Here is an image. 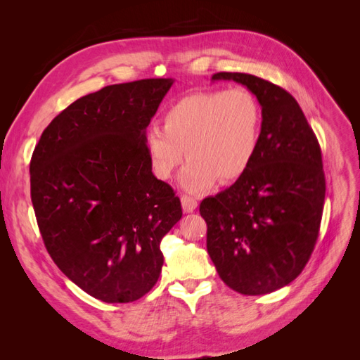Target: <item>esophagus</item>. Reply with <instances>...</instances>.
Returning <instances> with one entry per match:
<instances>
[{
    "label": "esophagus",
    "mask_w": 360,
    "mask_h": 360,
    "mask_svg": "<svg viewBox=\"0 0 360 360\" xmlns=\"http://www.w3.org/2000/svg\"><path fill=\"white\" fill-rule=\"evenodd\" d=\"M180 200H181V207H183L184 213H192L195 209H197V205H198L197 200L189 197V195H181Z\"/></svg>",
    "instance_id": "esophagus-1"
}]
</instances>
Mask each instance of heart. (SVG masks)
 <instances>
[{
    "mask_svg": "<svg viewBox=\"0 0 360 360\" xmlns=\"http://www.w3.org/2000/svg\"><path fill=\"white\" fill-rule=\"evenodd\" d=\"M263 110L255 94L243 86L195 93L174 103L163 117V129L146 134L151 171L169 180L184 158L180 176L189 192H204L219 180L230 184L243 177L259 150Z\"/></svg>",
    "mask_w": 360,
    "mask_h": 360,
    "instance_id": "1",
    "label": "heart"
}]
</instances>
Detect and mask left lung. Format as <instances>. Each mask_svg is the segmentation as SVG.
<instances>
[{"instance_id": "1", "label": "left lung", "mask_w": 360, "mask_h": 360, "mask_svg": "<svg viewBox=\"0 0 360 360\" xmlns=\"http://www.w3.org/2000/svg\"><path fill=\"white\" fill-rule=\"evenodd\" d=\"M236 81L263 110L257 158L243 177L201 201L207 252L234 291L259 296L296 279L319 238L326 180L321 148L294 97L248 73L219 72Z\"/></svg>"}]
</instances>
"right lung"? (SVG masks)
I'll return each instance as SVG.
<instances>
[{
    "mask_svg": "<svg viewBox=\"0 0 360 360\" xmlns=\"http://www.w3.org/2000/svg\"><path fill=\"white\" fill-rule=\"evenodd\" d=\"M172 79L108 85L43 130L30 162L31 201L53 263L106 303L143 297L159 279L160 240L181 217L151 172L146 129Z\"/></svg>",
    "mask_w": 360,
    "mask_h": 360,
    "instance_id": "add662e5",
    "label": "right lung"
}]
</instances>
